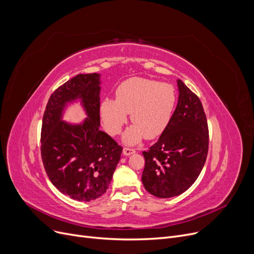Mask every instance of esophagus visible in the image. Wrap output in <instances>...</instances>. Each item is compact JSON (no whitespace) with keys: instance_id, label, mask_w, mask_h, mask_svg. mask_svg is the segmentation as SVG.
Listing matches in <instances>:
<instances>
[{"instance_id":"obj_1","label":"esophagus","mask_w":254,"mask_h":254,"mask_svg":"<svg viewBox=\"0 0 254 254\" xmlns=\"http://www.w3.org/2000/svg\"><path fill=\"white\" fill-rule=\"evenodd\" d=\"M135 153V150L134 149H130V148H124L123 149V154L125 156H129L131 154H134Z\"/></svg>"}]
</instances>
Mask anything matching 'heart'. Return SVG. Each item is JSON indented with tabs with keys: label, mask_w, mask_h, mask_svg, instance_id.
I'll list each match as a JSON object with an SVG mask.
<instances>
[{
	"label": "heart",
	"mask_w": 254,
	"mask_h": 254,
	"mask_svg": "<svg viewBox=\"0 0 254 254\" xmlns=\"http://www.w3.org/2000/svg\"><path fill=\"white\" fill-rule=\"evenodd\" d=\"M117 99L105 97L100 104V116L108 133H120L128 114L134 124L123 134V141L134 144L144 136L154 138L167 127L177 103L174 86L143 77H132L120 84Z\"/></svg>",
	"instance_id": "1"
}]
</instances>
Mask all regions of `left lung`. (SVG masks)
Here are the masks:
<instances>
[{
  "label": "left lung",
  "instance_id": "obj_1",
  "mask_svg": "<svg viewBox=\"0 0 254 254\" xmlns=\"http://www.w3.org/2000/svg\"><path fill=\"white\" fill-rule=\"evenodd\" d=\"M179 100L159 139L142 152L144 189L156 197L182 194L198 178L209 148L206 114L197 96L178 79Z\"/></svg>",
  "mask_w": 254,
  "mask_h": 254
}]
</instances>
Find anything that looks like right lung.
<instances>
[{
  "label": "right lung",
  "instance_id": "obj_1",
  "mask_svg": "<svg viewBox=\"0 0 254 254\" xmlns=\"http://www.w3.org/2000/svg\"><path fill=\"white\" fill-rule=\"evenodd\" d=\"M100 74H78L48 99L42 120L41 156L54 186L78 201L100 197L110 186L122 147L100 127ZM79 101L87 115L81 124L63 120L68 104Z\"/></svg>",
  "mask_w": 254,
  "mask_h": 254
}]
</instances>
